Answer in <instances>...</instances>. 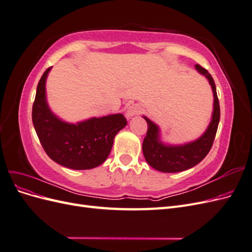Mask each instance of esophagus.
I'll list each match as a JSON object with an SVG mask.
<instances>
[{
  "label": "esophagus",
  "mask_w": 252,
  "mask_h": 252,
  "mask_svg": "<svg viewBox=\"0 0 252 252\" xmlns=\"http://www.w3.org/2000/svg\"><path fill=\"white\" fill-rule=\"evenodd\" d=\"M142 111L141 106L138 104H131L129 105L127 109H126V118L127 119H131L132 117L136 116V114H140V112Z\"/></svg>",
  "instance_id": "1"
}]
</instances>
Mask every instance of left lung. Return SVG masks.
Masks as SVG:
<instances>
[{"label": "left lung", "instance_id": "left-lung-1", "mask_svg": "<svg viewBox=\"0 0 252 252\" xmlns=\"http://www.w3.org/2000/svg\"><path fill=\"white\" fill-rule=\"evenodd\" d=\"M195 69L208 80L212 89L213 110L211 121L199 139L182 145H172L164 143L161 140L159 127L155 122L143 116L148 125L147 134L143 141V154L146 162L156 170L173 173L192 168L208 155L211 149L220 122V104L217 88L215 81L207 70L200 65H195Z\"/></svg>", "mask_w": 252, "mask_h": 252}]
</instances>
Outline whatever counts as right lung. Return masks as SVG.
Here are the masks:
<instances>
[{
	"label": "right lung",
	"instance_id": "add662e5",
	"mask_svg": "<svg viewBox=\"0 0 252 252\" xmlns=\"http://www.w3.org/2000/svg\"><path fill=\"white\" fill-rule=\"evenodd\" d=\"M51 67L37 84L32 106V123L47 156L56 163L74 170L93 169L108 158L114 136L126 125L122 113L90 118L78 123L60 119L49 107L46 80Z\"/></svg>",
	"mask_w": 252,
	"mask_h": 252
}]
</instances>
